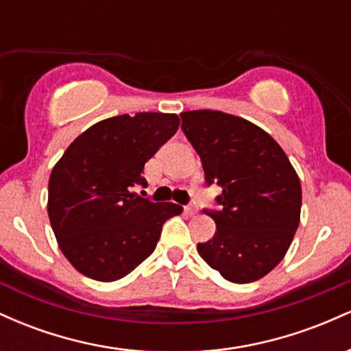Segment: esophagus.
I'll return each instance as SVG.
<instances>
[{
    "mask_svg": "<svg viewBox=\"0 0 351 351\" xmlns=\"http://www.w3.org/2000/svg\"><path fill=\"white\" fill-rule=\"evenodd\" d=\"M184 213H186L188 216H196V215H198V208H196V206H186V208H184Z\"/></svg>",
    "mask_w": 351,
    "mask_h": 351,
    "instance_id": "obj_1",
    "label": "esophagus"
}]
</instances>
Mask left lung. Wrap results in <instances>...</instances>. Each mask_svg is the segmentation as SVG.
Returning <instances> with one entry per match:
<instances>
[{"label": "left lung", "mask_w": 351, "mask_h": 351, "mask_svg": "<svg viewBox=\"0 0 351 351\" xmlns=\"http://www.w3.org/2000/svg\"><path fill=\"white\" fill-rule=\"evenodd\" d=\"M181 128L199 155L208 184L221 188L216 223L198 252L234 284L263 279L284 259L300 223L302 186L280 145L243 117L219 110L181 114Z\"/></svg>", "instance_id": "obj_1"}]
</instances>
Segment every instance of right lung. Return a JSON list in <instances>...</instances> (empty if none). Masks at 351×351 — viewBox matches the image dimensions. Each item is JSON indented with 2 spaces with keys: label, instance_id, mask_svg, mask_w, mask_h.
Segmentation results:
<instances>
[{
  "label": "right lung",
  "instance_id": "obj_1",
  "mask_svg": "<svg viewBox=\"0 0 351 351\" xmlns=\"http://www.w3.org/2000/svg\"><path fill=\"white\" fill-rule=\"evenodd\" d=\"M180 127V117L140 112L88 127L52 168L47 215L66 259L82 276L114 282L142 264L165 221L183 208L152 203L132 188L147 184L148 160Z\"/></svg>",
  "mask_w": 351,
  "mask_h": 351
}]
</instances>
